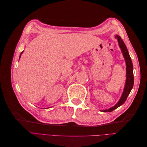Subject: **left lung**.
<instances>
[{"label":"left lung","mask_w":147,"mask_h":147,"mask_svg":"<svg viewBox=\"0 0 147 147\" xmlns=\"http://www.w3.org/2000/svg\"><path fill=\"white\" fill-rule=\"evenodd\" d=\"M115 38H117L119 46L121 48V52L123 53V55L124 56V58L125 59L126 61V80L125 86H124V91L122 94V96L120 98L118 102V103L115 105L112 108L109 109L107 110H101L100 111L102 112H112L113 110H115L119 107V106L123 105L124 102H125L127 99V97L128 95L129 94L131 91L134 86V74H133V65L132 63L131 59V57L129 56V54L128 53L127 49L124 44V42L121 38L120 37L119 35H117L115 36Z\"/></svg>","instance_id":"obj_1"}]
</instances>
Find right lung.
I'll list each match as a JSON object with an SVG mask.
<instances>
[{
    "mask_svg": "<svg viewBox=\"0 0 147 147\" xmlns=\"http://www.w3.org/2000/svg\"><path fill=\"white\" fill-rule=\"evenodd\" d=\"M23 53V51H22L21 52V55H20V57H21V54H22V53Z\"/></svg>",
    "mask_w": 147,
    "mask_h": 147,
    "instance_id": "add662e5",
    "label": "right lung"
}]
</instances>
